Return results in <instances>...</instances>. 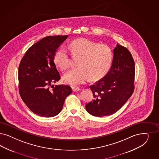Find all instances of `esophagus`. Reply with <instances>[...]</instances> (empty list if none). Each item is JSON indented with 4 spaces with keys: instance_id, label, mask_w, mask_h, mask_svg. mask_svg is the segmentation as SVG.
Here are the masks:
<instances>
[{
    "instance_id": "esophagus-1",
    "label": "esophagus",
    "mask_w": 159,
    "mask_h": 159,
    "mask_svg": "<svg viewBox=\"0 0 159 159\" xmlns=\"http://www.w3.org/2000/svg\"><path fill=\"white\" fill-rule=\"evenodd\" d=\"M80 90V89L79 88H75V87H72V91L74 92H79Z\"/></svg>"
}]
</instances>
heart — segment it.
<instances>
[{"label": "heart", "instance_id": "obj_1", "mask_svg": "<svg viewBox=\"0 0 159 159\" xmlns=\"http://www.w3.org/2000/svg\"><path fill=\"white\" fill-rule=\"evenodd\" d=\"M73 57H79L76 68L66 72L63 79L71 86H78L85 82L89 77L98 80L104 77L109 70L113 60V52L109 46L86 38L75 39L69 44ZM54 63L60 69L65 70L70 65V57L64 48L56 51Z\"/></svg>", "mask_w": 159, "mask_h": 159}]
</instances>
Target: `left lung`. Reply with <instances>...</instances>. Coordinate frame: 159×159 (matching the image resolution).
<instances>
[{
	"mask_svg": "<svg viewBox=\"0 0 159 159\" xmlns=\"http://www.w3.org/2000/svg\"><path fill=\"white\" fill-rule=\"evenodd\" d=\"M134 75V61L130 52L117 44L109 71L90 86L94 98L86 105L88 113L96 117L115 113L133 93Z\"/></svg>",
	"mask_w": 159,
	"mask_h": 159,
	"instance_id": "8db88e82",
	"label": "left lung"
}]
</instances>
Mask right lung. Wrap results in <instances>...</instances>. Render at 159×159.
I'll return each mask as SVG.
<instances>
[{
	"instance_id": "obj_1",
	"label": "right lung",
	"mask_w": 159,
	"mask_h": 159,
	"mask_svg": "<svg viewBox=\"0 0 159 159\" xmlns=\"http://www.w3.org/2000/svg\"><path fill=\"white\" fill-rule=\"evenodd\" d=\"M67 37L53 36L42 39L29 48L20 61L18 72L20 95L28 108L39 116L57 115L66 97L71 93L69 86L52 85L60 78L53 56ZM50 85L53 86L52 89H49Z\"/></svg>"
}]
</instances>
